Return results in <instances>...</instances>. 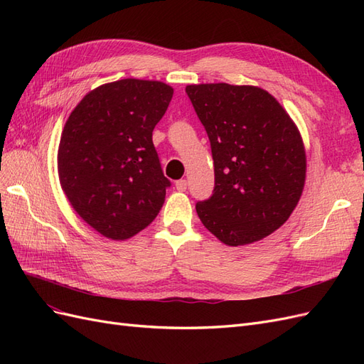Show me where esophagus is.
<instances>
[{"label": "esophagus", "instance_id": "esophagus-1", "mask_svg": "<svg viewBox=\"0 0 364 364\" xmlns=\"http://www.w3.org/2000/svg\"><path fill=\"white\" fill-rule=\"evenodd\" d=\"M186 186H188V182H186L185 179H181V181H176V190L178 191H186Z\"/></svg>", "mask_w": 364, "mask_h": 364}]
</instances>
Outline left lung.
Masks as SVG:
<instances>
[{
    "label": "left lung",
    "instance_id": "1",
    "mask_svg": "<svg viewBox=\"0 0 364 364\" xmlns=\"http://www.w3.org/2000/svg\"><path fill=\"white\" fill-rule=\"evenodd\" d=\"M203 124L215 186L196 205L203 226L226 246H245L287 222L306 174L301 132L267 91L250 85L185 87Z\"/></svg>",
    "mask_w": 364,
    "mask_h": 364
}]
</instances>
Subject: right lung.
<instances>
[{
    "mask_svg": "<svg viewBox=\"0 0 364 364\" xmlns=\"http://www.w3.org/2000/svg\"><path fill=\"white\" fill-rule=\"evenodd\" d=\"M158 80L123 79L87 92L62 130L60 186L74 211L98 234L127 240L159 214L170 181L151 141L171 102Z\"/></svg>",
    "mask_w": 364,
    "mask_h": 364,
    "instance_id": "add662e5",
    "label": "right lung"
}]
</instances>
